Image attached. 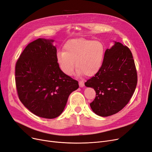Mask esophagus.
<instances>
[{
  "mask_svg": "<svg viewBox=\"0 0 152 152\" xmlns=\"http://www.w3.org/2000/svg\"><path fill=\"white\" fill-rule=\"evenodd\" d=\"M79 84H80V88L84 87V83L83 81H80V82H79Z\"/></svg>",
  "mask_w": 152,
  "mask_h": 152,
  "instance_id": "1",
  "label": "esophagus"
}]
</instances>
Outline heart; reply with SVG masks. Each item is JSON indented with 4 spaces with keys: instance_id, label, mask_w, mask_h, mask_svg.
I'll return each mask as SVG.
<instances>
[{
    "instance_id": "obj_1",
    "label": "heart",
    "mask_w": 152,
    "mask_h": 152,
    "mask_svg": "<svg viewBox=\"0 0 152 152\" xmlns=\"http://www.w3.org/2000/svg\"><path fill=\"white\" fill-rule=\"evenodd\" d=\"M105 52L104 45L100 41L76 38L65 43L63 51L57 53L56 61L62 72L68 76L72 75L76 62L77 76H92L101 69Z\"/></svg>"
}]
</instances>
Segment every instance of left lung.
<instances>
[{
    "label": "left lung",
    "mask_w": 152,
    "mask_h": 152,
    "mask_svg": "<svg viewBox=\"0 0 152 152\" xmlns=\"http://www.w3.org/2000/svg\"><path fill=\"white\" fill-rule=\"evenodd\" d=\"M105 52L102 67L85 83L94 89L96 96L90 104L94 113L101 117L117 113L129 102L135 90L137 74L132 54L128 47L114 41Z\"/></svg>",
    "instance_id": "1"
}]
</instances>
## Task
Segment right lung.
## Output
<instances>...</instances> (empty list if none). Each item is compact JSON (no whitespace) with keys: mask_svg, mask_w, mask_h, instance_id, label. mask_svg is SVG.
I'll return each mask as SVG.
<instances>
[{"mask_svg":"<svg viewBox=\"0 0 152 152\" xmlns=\"http://www.w3.org/2000/svg\"><path fill=\"white\" fill-rule=\"evenodd\" d=\"M54 39L38 38L29 43L15 66L20 100L35 115L54 118L63 113L78 82L65 75L56 61Z\"/></svg>","mask_w":152,"mask_h":152,"instance_id":"1","label":"right lung"}]
</instances>
